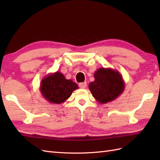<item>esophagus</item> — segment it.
I'll list each match as a JSON object with an SVG mask.
<instances>
[{
  "mask_svg": "<svg viewBox=\"0 0 160 160\" xmlns=\"http://www.w3.org/2000/svg\"><path fill=\"white\" fill-rule=\"evenodd\" d=\"M79 87H80V88H81V89H84V88H86V87H87V82H84L80 83Z\"/></svg>",
  "mask_w": 160,
  "mask_h": 160,
  "instance_id": "34e87169",
  "label": "esophagus"
}]
</instances>
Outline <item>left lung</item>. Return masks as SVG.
Returning <instances> with one entry per match:
<instances>
[{"mask_svg": "<svg viewBox=\"0 0 160 160\" xmlns=\"http://www.w3.org/2000/svg\"><path fill=\"white\" fill-rule=\"evenodd\" d=\"M95 80L89 88L98 102L106 104L120 96L125 88L123 78L118 71L111 68H99L94 73Z\"/></svg>", "mask_w": 160, "mask_h": 160, "instance_id": "left-lung-1", "label": "left lung"}]
</instances>
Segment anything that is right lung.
Returning a JSON list of instances; mask_svg holds the SVG:
<instances>
[{"label": "right lung", "instance_id": "obj_1", "mask_svg": "<svg viewBox=\"0 0 160 160\" xmlns=\"http://www.w3.org/2000/svg\"><path fill=\"white\" fill-rule=\"evenodd\" d=\"M78 89L76 83L67 80L64 75L56 71L44 77L40 85L43 98L50 103L61 104L69 98L73 91Z\"/></svg>", "mask_w": 160, "mask_h": 160}]
</instances>
